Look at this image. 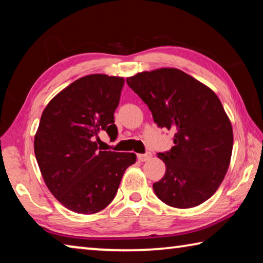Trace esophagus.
<instances>
[{
    "label": "esophagus",
    "instance_id": "obj_1",
    "mask_svg": "<svg viewBox=\"0 0 263 263\" xmlns=\"http://www.w3.org/2000/svg\"><path fill=\"white\" fill-rule=\"evenodd\" d=\"M151 158H152V153L151 152H146L145 154H138V160L139 161H147V160H149Z\"/></svg>",
    "mask_w": 263,
    "mask_h": 263
}]
</instances>
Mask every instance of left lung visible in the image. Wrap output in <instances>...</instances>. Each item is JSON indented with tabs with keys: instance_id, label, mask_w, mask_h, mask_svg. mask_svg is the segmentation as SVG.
<instances>
[{
	"instance_id": "8db88e82",
	"label": "left lung",
	"mask_w": 263,
	"mask_h": 263,
	"mask_svg": "<svg viewBox=\"0 0 263 263\" xmlns=\"http://www.w3.org/2000/svg\"><path fill=\"white\" fill-rule=\"evenodd\" d=\"M147 104L159 127L174 132L171 151L159 153L166 173L155 195L177 209L197 206L219 188L233 148V130L218 96L177 68H160L126 79Z\"/></svg>"
}]
</instances>
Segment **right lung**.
<instances>
[{
    "label": "right lung",
    "instance_id": "obj_1",
    "mask_svg": "<svg viewBox=\"0 0 263 263\" xmlns=\"http://www.w3.org/2000/svg\"><path fill=\"white\" fill-rule=\"evenodd\" d=\"M124 79L91 74L55 95L43 111L34 154L48 190L68 210L91 215L112 202L135 153L101 151L95 139L117 137L115 110Z\"/></svg>",
    "mask_w": 263,
    "mask_h": 263
}]
</instances>
